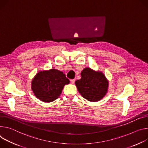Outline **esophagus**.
I'll return each mask as SVG.
<instances>
[{"label":"esophagus","mask_w":148,"mask_h":148,"mask_svg":"<svg viewBox=\"0 0 148 148\" xmlns=\"http://www.w3.org/2000/svg\"><path fill=\"white\" fill-rule=\"evenodd\" d=\"M75 79H72L71 80V82L72 84H75Z\"/></svg>","instance_id":"34e87169"}]
</instances>
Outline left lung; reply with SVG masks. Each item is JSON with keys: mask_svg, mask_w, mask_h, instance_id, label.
<instances>
[{"mask_svg": "<svg viewBox=\"0 0 148 148\" xmlns=\"http://www.w3.org/2000/svg\"><path fill=\"white\" fill-rule=\"evenodd\" d=\"M81 79L75 81V85L81 96L90 102L101 100L108 91L109 81L104 73L85 68L81 72Z\"/></svg>", "mask_w": 148, "mask_h": 148, "instance_id": "obj_1", "label": "left lung"}]
</instances>
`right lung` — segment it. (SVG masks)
<instances>
[{
  "label": "right lung",
  "mask_w": 148,
  "mask_h": 148,
  "mask_svg": "<svg viewBox=\"0 0 148 148\" xmlns=\"http://www.w3.org/2000/svg\"><path fill=\"white\" fill-rule=\"evenodd\" d=\"M69 80L65 74L58 69H51L38 72L31 82V89L40 101L49 103L57 99L65 85Z\"/></svg>",
  "instance_id": "right-lung-1"
}]
</instances>
